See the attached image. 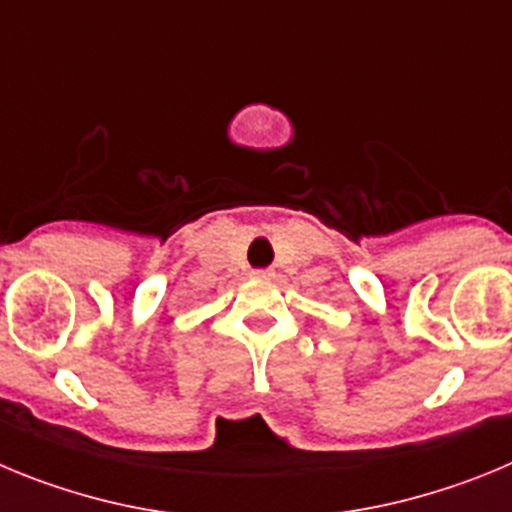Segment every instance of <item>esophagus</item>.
Instances as JSON below:
<instances>
[{
  "instance_id": "obj_1",
  "label": "esophagus",
  "mask_w": 512,
  "mask_h": 512,
  "mask_svg": "<svg viewBox=\"0 0 512 512\" xmlns=\"http://www.w3.org/2000/svg\"><path fill=\"white\" fill-rule=\"evenodd\" d=\"M251 277L253 279H274V271H271V269H253Z\"/></svg>"
}]
</instances>
